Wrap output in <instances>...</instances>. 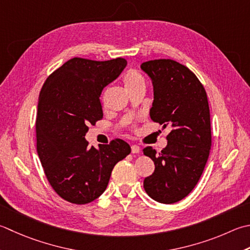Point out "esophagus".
I'll use <instances>...</instances> for the list:
<instances>
[{
	"instance_id": "obj_1",
	"label": "esophagus",
	"mask_w": 250,
	"mask_h": 250,
	"mask_svg": "<svg viewBox=\"0 0 250 250\" xmlns=\"http://www.w3.org/2000/svg\"><path fill=\"white\" fill-rule=\"evenodd\" d=\"M140 150H141L140 146H138V145H132V146H131V151H132V154H139V153H140Z\"/></svg>"
}]
</instances>
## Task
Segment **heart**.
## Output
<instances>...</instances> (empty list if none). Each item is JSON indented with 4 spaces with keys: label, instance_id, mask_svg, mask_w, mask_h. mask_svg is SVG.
Returning <instances> with one entry per match:
<instances>
[{
    "label": "heart",
    "instance_id": "obj_1",
    "mask_svg": "<svg viewBox=\"0 0 250 250\" xmlns=\"http://www.w3.org/2000/svg\"><path fill=\"white\" fill-rule=\"evenodd\" d=\"M124 83L125 85V89L130 91L138 86L145 85V80L140 72L131 69L129 71H126L125 75L124 76Z\"/></svg>",
    "mask_w": 250,
    "mask_h": 250
}]
</instances>
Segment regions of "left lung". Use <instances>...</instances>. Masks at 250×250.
I'll list each match as a JSON object with an SVG mask.
<instances>
[{
	"label": "left lung",
	"mask_w": 250,
	"mask_h": 250,
	"mask_svg": "<svg viewBox=\"0 0 250 250\" xmlns=\"http://www.w3.org/2000/svg\"><path fill=\"white\" fill-rule=\"evenodd\" d=\"M141 69L153 84L150 119L171 128L161 153L151 147L143 150L155 164L154 173L144 180V188L156 202L173 204L192 192L209 157L211 128L207 94L197 77L175 61L145 62Z\"/></svg>",
	"instance_id": "left-lung-1"
}]
</instances>
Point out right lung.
I'll return each mask as SVG.
<instances>
[{"mask_svg": "<svg viewBox=\"0 0 250 250\" xmlns=\"http://www.w3.org/2000/svg\"><path fill=\"white\" fill-rule=\"evenodd\" d=\"M125 58L75 57L44 82L37 110V151L48 182L67 202L89 204L105 192L111 171L131 153L126 142L89 147V125L103 118V89L119 77Z\"/></svg>", "mask_w": 250, "mask_h": 250, "instance_id": "add662e5", "label": "right lung"}]
</instances>
